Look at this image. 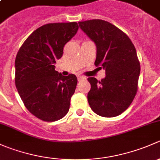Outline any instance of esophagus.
Masks as SVG:
<instances>
[{
  "mask_svg": "<svg viewBox=\"0 0 160 160\" xmlns=\"http://www.w3.org/2000/svg\"><path fill=\"white\" fill-rule=\"evenodd\" d=\"M84 79H86V77H83V76H78V77H77V80H78V81H81L82 80H84Z\"/></svg>",
  "mask_w": 160,
  "mask_h": 160,
  "instance_id": "esophagus-1",
  "label": "esophagus"
}]
</instances>
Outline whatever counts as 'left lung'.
<instances>
[{
	"label": "left lung",
	"mask_w": 160,
	"mask_h": 160,
	"mask_svg": "<svg viewBox=\"0 0 160 160\" xmlns=\"http://www.w3.org/2000/svg\"><path fill=\"white\" fill-rule=\"evenodd\" d=\"M79 25L96 44L94 64L106 73L101 81L88 79L90 108L102 117L119 115L129 107L138 90L140 62L135 46L125 32L106 21L93 19Z\"/></svg>",
	"instance_id": "obj_1"
}]
</instances>
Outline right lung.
Masks as SVG:
<instances>
[{
  "label": "right lung",
  "mask_w": 160,
  "mask_h": 160,
  "mask_svg": "<svg viewBox=\"0 0 160 160\" xmlns=\"http://www.w3.org/2000/svg\"><path fill=\"white\" fill-rule=\"evenodd\" d=\"M78 28L75 22L46 24L34 31L18 52L15 86L25 108L40 120L58 121L70 109L77 78L59 74L54 64Z\"/></svg>",
  "instance_id": "add662e5"
}]
</instances>
